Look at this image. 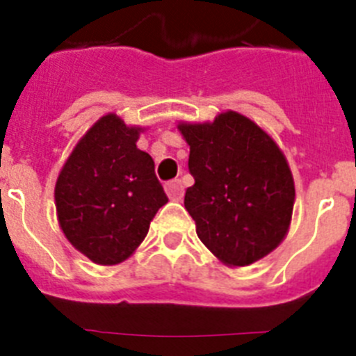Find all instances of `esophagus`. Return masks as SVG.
I'll return each instance as SVG.
<instances>
[{
  "mask_svg": "<svg viewBox=\"0 0 356 356\" xmlns=\"http://www.w3.org/2000/svg\"><path fill=\"white\" fill-rule=\"evenodd\" d=\"M184 184H181V180H171L165 184V193H168V196L171 197V200L178 201L184 197Z\"/></svg>",
  "mask_w": 356,
  "mask_h": 356,
  "instance_id": "34e87169",
  "label": "esophagus"
}]
</instances>
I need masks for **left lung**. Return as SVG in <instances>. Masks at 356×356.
<instances>
[{
	"mask_svg": "<svg viewBox=\"0 0 356 356\" xmlns=\"http://www.w3.org/2000/svg\"><path fill=\"white\" fill-rule=\"evenodd\" d=\"M178 128L191 146L194 176L184 203L201 242L228 266H250L271 253L294 207V180L275 140L237 112Z\"/></svg>",
	"mask_w": 356,
	"mask_h": 356,
	"instance_id": "8db88e82",
	"label": "left lung"
}]
</instances>
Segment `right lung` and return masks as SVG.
Segmentation results:
<instances>
[{
	"instance_id": "add662e5",
	"label": "right lung",
	"mask_w": 356,
	"mask_h": 356,
	"mask_svg": "<svg viewBox=\"0 0 356 356\" xmlns=\"http://www.w3.org/2000/svg\"><path fill=\"white\" fill-rule=\"evenodd\" d=\"M139 134L118 115H105L81 137L56 180L62 232L102 266L128 259L168 203L155 162L135 144Z\"/></svg>"
}]
</instances>
